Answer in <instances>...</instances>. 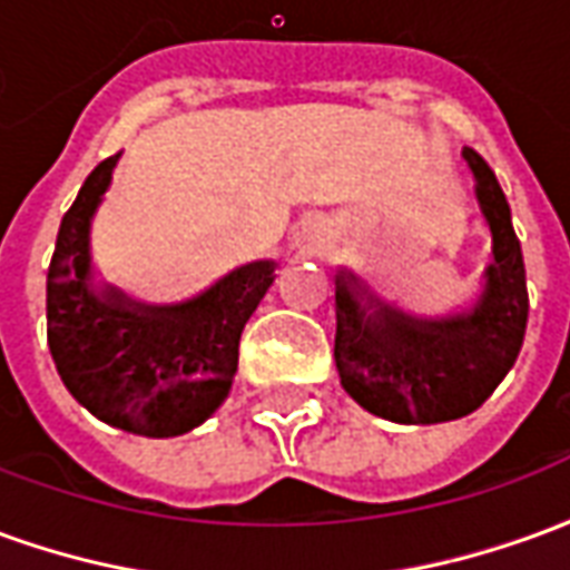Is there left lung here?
I'll return each instance as SVG.
<instances>
[{
  "label": "left lung",
  "mask_w": 570,
  "mask_h": 570,
  "mask_svg": "<svg viewBox=\"0 0 570 570\" xmlns=\"http://www.w3.org/2000/svg\"><path fill=\"white\" fill-rule=\"evenodd\" d=\"M491 262L464 311L419 317L335 268V370L347 396L396 424H440L476 412L513 370L525 338L528 289L510 204L482 155L464 149Z\"/></svg>",
  "instance_id": "8db88e82"
}]
</instances>
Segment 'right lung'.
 Listing matches in <instances>:
<instances>
[{"label": "right lung", "mask_w": 570, "mask_h": 570, "mask_svg": "<svg viewBox=\"0 0 570 570\" xmlns=\"http://www.w3.org/2000/svg\"><path fill=\"white\" fill-rule=\"evenodd\" d=\"M121 155L97 164L69 207L48 268V347L67 391L91 415L137 436H183L232 391L237 345L274 284V259L219 277L170 305L137 302L97 281L91 223Z\"/></svg>", "instance_id": "add662e5"}]
</instances>
